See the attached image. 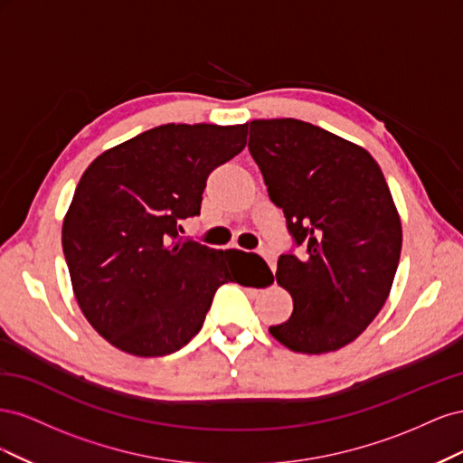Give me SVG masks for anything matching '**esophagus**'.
I'll use <instances>...</instances> for the list:
<instances>
[{
    "instance_id": "esophagus-1",
    "label": "esophagus",
    "mask_w": 463,
    "mask_h": 463,
    "mask_svg": "<svg viewBox=\"0 0 463 463\" xmlns=\"http://www.w3.org/2000/svg\"><path fill=\"white\" fill-rule=\"evenodd\" d=\"M260 255H262V259L269 262V266L272 270H276V255L272 253V250H269V249H264V250H260Z\"/></svg>"
}]
</instances>
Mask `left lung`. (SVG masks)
<instances>
[{"label":"left lung","mask_w":463,"mask_h":463,"mask_svg":"<svg viewBox=\"0 0 463 463\" xmlns=\"http://www.w3.org/2000/svg\"><path fill=\"white\" fill-rule=\"evenodd\" d=\"M249 152L307 255H279L276 279L293 313L270 326L298 354L335 352L383 309L398 270L402 222L371 154L299 119H255Z\"/></svg>","instance_id":"8db88e82"}]
</instances>
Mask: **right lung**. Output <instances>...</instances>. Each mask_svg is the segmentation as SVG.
<instances>
[{
  "mask_svg": "<svg viewBox=\"0 0 463 463\" xmlns=\"http://www.w3.org/2000/svg\"><path fill=\"white\" fill-rule=\"evenodd\" d=\"M245 145L247 125L167 123L102 152L82 174L63 255L82 315L121 352H177L203 328L216 289L241 284L232 269L240 250L179 232L201 214L208 175Z\"/></svg>",
  "mask_w": 463,
  "mask_h": 463,
  "instance_id": "add662e5",
  "label": "right lung"
}]
</instances>
